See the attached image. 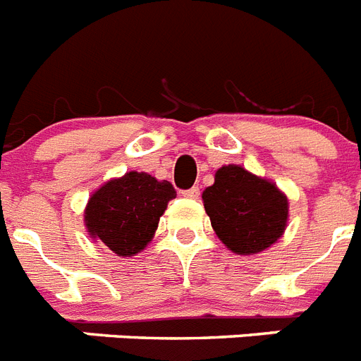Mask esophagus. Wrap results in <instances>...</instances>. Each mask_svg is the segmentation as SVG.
Wrapping results in <instances>:
<instances>
[{
  "instance_id": "obj_1",
  "label": "esophagus",
  "mask_w": 361,
  "mask_h": 361,
  "mask_svg": "<svg viewBox=\"0 0 361 361\" xmlns=\"http://www.w3.org/2000/svg\"><path fill=\"white\" fill-rule=\"evenodd\" d=\"M183 195H184V197H186V199H193V201H195V199H199V195H201V192H199V188H197V186H193V188H190V190H184Z\"/></svg>"
}]
</instances>
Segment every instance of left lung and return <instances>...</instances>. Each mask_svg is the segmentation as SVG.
I'll list each match as a JSON object with an SVG mask.
<instances>
[{
  "label": "left lung",
  "mask_w": 361,
  "mask_h": 361,
  "mask_svg": "<svg viewBox=\"0 0 361 361\" xmlns=\"http://www.w3.org/2000/svg\"><path fill=\"white\" fill-rule=\"evenodd\" d=\"M202 204L223 245L241 256L275 245L290 217V202L281 188L238 164L217 169L214 184L202 192Z\"/></svg>",
  "instance_id": "1"
}]
</instances>
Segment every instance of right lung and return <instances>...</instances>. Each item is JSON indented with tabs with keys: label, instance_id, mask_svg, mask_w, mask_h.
I'll return each mask as SVG.
<instances>
[{
	"label": "right lung",
	"instance_id": "add662e5",
	"mask_svg": "<svg viewBox=\"0 0 361 361\" xmlns=\"http://www.w3.org/2000/svg\"><path fill=\"white\" fill-rule=\"evenodd\" d=\"M175 197L171 183L145 171L110 178L86 202V232L118 256H136L151 243L160 217Z\"/></svg>",
	"mask_w": 361,
	"mask_h": 361
}]
</instances>
